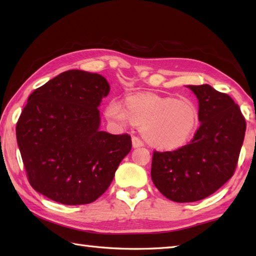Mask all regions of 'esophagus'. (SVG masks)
I'll use <instances>...</instances> for the list:
<instances>
[{
	"label": "esophagus",
	"mask_w": 256,
	"mask_h": 256,
	"mask_svg": "<svg viewBox=\"0 0 256 256\" xmlns=\"http://www.w3.org/2000/svg\"><path fill=\"white\" fill-rule=\"evenodd\" d=\"M132 145H133L134 148H142V146L144 145V143H143L142 140H140L136 136H133L132 138Z\"/></svg>",
	"instance_id": "esophagus-1"
}]
</instances>
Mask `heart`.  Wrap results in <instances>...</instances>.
I'll use <instances>...</instances> for the list:
<instances>
[{
  "label": "heart",
  "mask_w": 256,
  "mask_h": 256,
  "mask_svg": "<svg viewBox=\"0 0 256 256\" xmlns=\"http://www.w3.org/2000/svg\"><path fill=\"white\" fill-rule=\"evenodd\" d=\"M122 102L112 99L104 108L108 120L118 126L135 123L148 142L160 150L180 148L192 138L199 124V112L187 99L153 94L130 96Z\"/></svg>",
  "instance_id": "b5f03b06"
}]
</instances>
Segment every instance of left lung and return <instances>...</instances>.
Wrapping results in <instances>:
<instances>
[{"instance_id":"obj_1","label":"left lung","mask_w":256,"mask_h":256,"mask_svg":"<svg viewBox=\"0 0 256 256\" xmlns=\"http://www.w3.org/2000/svg\"><path fill=\"white\" fill-rule=\"evenodd\" d=\"M199 103L200 128L189 144L155 152L150 176L175 202H194L216 192L236 170L246 123L231 98L209 84L186 86Z\"/></svg>"}]
</instances>
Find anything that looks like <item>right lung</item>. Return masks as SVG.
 I'll list each match as a JSON object with an SVG mask.
<instances>
[{"label": "right lung", "instance_id": "obj_1", "mask_svg": "<svg viewBox=\"0 0 256 256\" xmlns=\"http://www.w3.org/2000/svg\"><path fill=\"white\" fill-rule=\"evenodd\" d=\"M110 92L103 76L68 70L28 96L16 138L30 184L56 202H94L132 148L128 134L101 131L99 108Z\"/></svg>", "mask_w": 256, "mask_h": 256}]
</instances>
